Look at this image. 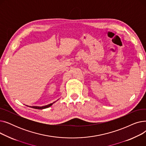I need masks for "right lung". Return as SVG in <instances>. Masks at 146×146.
I'll return each instance as SVG.
<instances>
[{
	"instance_id": "right-lung-1",
	"label": "right lung",
	"mask_w": 146,
	"mask_h": 146,
	"mask_svg": "<svg viewBox=\"0 0 146 146\" xmlns=\"http://www.w3.org/2000/svg\"><path fill=\"white\" fill-rule=\"evenodd\" d=\"M56 102H54L51 104H50L47 105H45V106H29V107H31V108H34V109H37V110H43V109H45V108H49L50 106H51L54 103H55Z\"/></svg>"
}]
</instances>
